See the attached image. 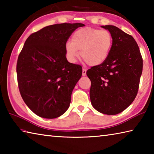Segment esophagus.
Returning a JSON list of instances; mask_svg holds the SVG:
<instances>
[{
	"label": "esophagus",
	"mask_w": 154,
	"mask_h": 154,
	"mask_svg": "<svg viewBox=\"0 0 154 154\" xmlns=\"http://www.w3.org/2000/svg\"><path fill=\"white\" fill-rule=\"evenodd\" d=\"M82 75H83V76H85V75H86V69H83V70H82Z\"/></svg>",
	"instance_id": "esophagus-1"
}]
</instances>
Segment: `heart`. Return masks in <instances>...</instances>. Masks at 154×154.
I'll return each mask as SVG.
<instances>
[{
    "instance_id": "1",
    "label": "heart",
    "mask_w": 154,
    "mask_h": 154,
    "mask_svg": "<svg viewBox=\"0 0 154 154\" xmlns=\"http://www.w3.org/2000/svg\"><path fill=\"white\" fill-rule=\"evenodd\" d=\"M113 46V37L108 30L91 27L82 28L73 33L72 41H68L65 51L68 60L76 61L79 55L92 66L102 64L109 56Z\"/></svg>"
}]
</instances>
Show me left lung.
<instances>
[{"label":"left lung","mask_w":154,"mask_h":154,"mask_svg":"<svg viewBox=\"0 0 154 154\" xmlns=\"http://www.w3.org/2000/svg\"><path fill=\"white\" fill-rule=\"evenodd\" d=\"M113 37V46L105 62L86 74L91 81L90 96L96 111L116 115L131 105L137 94L143 59L134 38L112 25L101 26Z\"/></svg>","instance_id":"left-lung-1"}]
</instances>
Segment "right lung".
<instances>
[{"label":"right lung","instance_id":"obj_1","mask_svg":"<svg viewBox=\"0 0 154 154\" xmlns=\"http://www.w3.org/2000/svg\"><path fill=\"white\" fill-rule=\"evenodd\" d=\"M84 26H48L26 41L17 62L18 87L26 105L38 116L56 118L69 109L82 69L68 62L65 45L71 34Z\"/></svg>","mask_w":154,"mask_h":154}]
</instances>
